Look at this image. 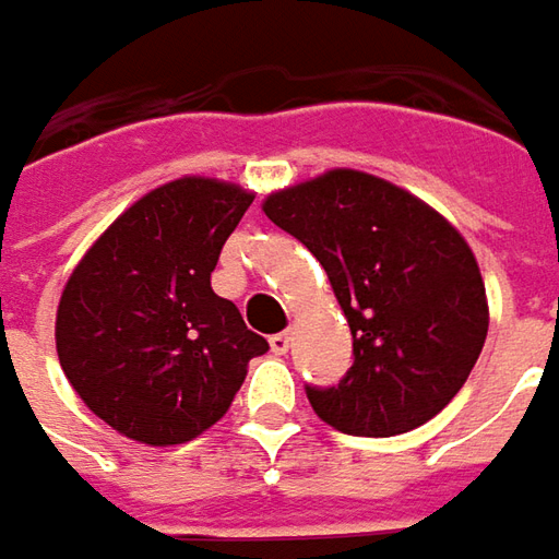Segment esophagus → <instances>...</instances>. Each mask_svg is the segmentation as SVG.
I'll return each mask as SVG.
<instances>
[{"label": "esophagus", "mask_w": 559, "mask_h": 559, "mask_svg": "<svg viewBox=\"0 0 559 559\" xmlns=\"http://www.w3.org/2000/svg\"><path fill=\"white\" fill-rule=\"evenodd\" d=\"M269 345H272L275 355H287V352H290V333H287V330H284V333H275V336L269 340Z\"/></svg>", "instance_id": "1"}]
</instances>
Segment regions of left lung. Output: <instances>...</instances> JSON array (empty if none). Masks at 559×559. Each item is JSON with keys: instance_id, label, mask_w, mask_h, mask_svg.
I'll return each mask as SVG.
<instances>
[{"instance_id": "obj_1", "label": "left lung", "mask_w": 559, "mask_h": 559, "mask_svg": "<svg viewBox=\"0 0 559 559\" xmlns=\"http://www.w3.org/2000/svg\"><path fill=\"white\" fill-rule=\"evenodd\" d=\"M324 265L352 328L340 385L306 389L336 431L391 438L435 419L480 358L487 287L447 216L382 177L333 168L263 201Z\"/></svg>"}]
</instances>
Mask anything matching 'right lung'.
Here are the masks:
<instances>
[{
    "label": "right lung",
    "mask_w": 559,
    "mask_h": 559,
    "mask_svg": "<svg viewBox=\"0 0 559 559\" xmlns=\"http://www.w3.org/2000/svg\"><path fill=\"white\" fill-rule=\"evenodd\" d=\"M253 192L180 177L134 201L72 269L57 358L85 407L119 435L174 447L219 423L269 343L214 294L219 250Z\"/></svg>",
    "instance_id": "obj_1"
}]
</instances>
